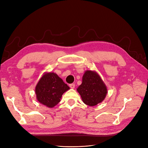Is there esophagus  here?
<instances>
[{
  "label": "esophagus",
  "instance_id": "1",
  "mask_svg": "<svg viewBox=\"0 0 148 148\" xmlns=\"http://www.w3.org/2000/svg\"><path fill=\"white\" fill-rule=\"evenodd\" d=\"M70 87L71 88H74V87H75V84H70Z\"/></svg>",
  "mask_w": 148,
  "mask_h": 148
}]
</instances>
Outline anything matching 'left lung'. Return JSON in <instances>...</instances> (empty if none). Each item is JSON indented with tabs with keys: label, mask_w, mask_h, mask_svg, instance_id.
I'll return each mask as SVG.
<instances>
[{
	"label": "left lung",
	"mask_w": 148,
	"mask_h": 148,
	"mask_svg": "<svg viewBox=\"0 0 148 148\" xmlns=\"http://www.w3.org/2000/svg\"><path fill=\"white\" fill-rule=\"evenodd\" d=\"M83 101L90 106H95L105 99L107 89L99 74L91 70L85 71L82 83L77 89Z\"/></svg>",
	"instance_id": "obj_1"
}]
</instances>
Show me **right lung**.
<instances>
[{
    "label": "right lung",
    "instance_id": "right-lung-1",
    "mask_svg": "<svg viewBox=\"0 0 148 148\" xmlns=\"http://www.w3.org/2000/svg\"><path fill=\"white\" fill-rule=\"evenodd\" d=\"M70 87L54 73H45L35 87L37 100L49 108H52L60 101L63 94Z\"/></svg>",
    "mask_w": 148,
    "mask_h": 148
}]
</instances>
